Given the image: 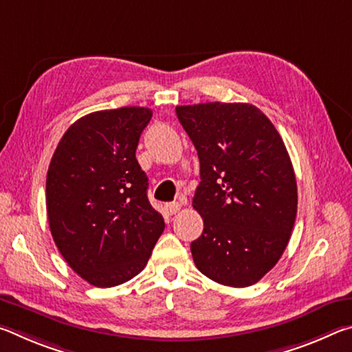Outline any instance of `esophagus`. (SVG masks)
<instances>
[{
    "label": "esophagus",
    "instance_id": "esophagus-1",
    "mask_svg": "<svg viewBox=\"0 0 352 352\" xmlns=\"http://www.w3.org/2000/svg\"><path fill=\"white\" fill-rule=\"evenodd\" d=\"M166 211H168V214H177L178 211H180V204H177V201L168 204L166 205Z\"/></svg>",
    "mask_w": 352,
    "mask_h": 352
}]
</instances>
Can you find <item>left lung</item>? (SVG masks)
Returning <instances> with one entry per match:
<instances>
[{
  "label": "left lung",
  "instance_id": "left-lung-1",
  "mask_svg": "<svg viewBox=\"0 0 352 352\" xmlns=\"http://www.w3.org/2000/svg\"><path fill=\"white\" fill-rule=\"evenodd\" d=\"M175 111L200 160L192 206L204 233L190 243L195 265L219 284L248 287L276 265L294 230L298 192L287 148L252 104Z\"/></svg>",
  "mask_w": 352,
  "mask_h": 352
}]
</instances>
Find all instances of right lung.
<instances>
[{"instance_id":"1","label":"right lung","mask_w":352,"mask_h":352,"mask_svg":"<svg viewBox=\"0 0 352 352\" xmlns=\"http://www.w3.org/2000/svg\"><path fill=\"white\" fill-rule=\"evenodd\" d=\"M151 118V109L122 107L77 119L47 169L52 239L71 269L96 287L138 275L164 230L135 155Z\"/></svg>"}]
</instances>
